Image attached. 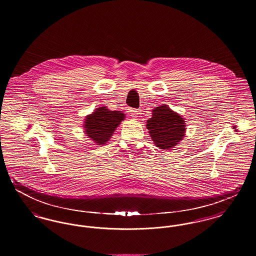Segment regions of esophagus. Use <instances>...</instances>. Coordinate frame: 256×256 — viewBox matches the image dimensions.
<instances>
[{
	"label": "esophagus",
	"instance_id": "esophagus-1",
	"mask_svg": "<svg viewBox=\"0 0 256 256\" xmlns=\"http://www.w3.org/2000/svg\"><path fill=\"white\" fill-rule=\"evenodd\" d=\"M130 116L132 117V118H137L138 117V115H139V110H130Z\"/></svg>",
	"mask_w": 256,
	"mask_h": 256
}]
</instances>
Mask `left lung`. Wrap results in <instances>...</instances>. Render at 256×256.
I'll return each mask as SVG.
<instances>
[{
  "instance_id": "obj_1",
  "label": "left lung",
  "mask_w": 256,
  "mask_h": 256,
  "mask_svg": "<svg viewBox=\"0 0 256 256\" xmlns=\"http://www.w3.org/2000/svg\"><path fill=\"white\" fill-rule=\"evenodd\" d=\"M146 128L156 146L169 150L182 140L185 122L182 116L167 106H161L152 110V117L148 120Z\"/></svg>"
}]
</instances>
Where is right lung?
<instances>
[{"instance_id": "1", "label": "right lung", "mask_w": 256, "mask_h": 256, "mask_svg": "<svg viewBox=\"0 0 256 256\" xmlns=\"http://www.w3.org/2000/svg\"><path fill=\"white\" fill-rule=\"evenodd\" d=\"M124 119V114L120 111H111L106 106L98 108L86 117V134L97 145H104Z\"/></svg>"}]
</instances>
